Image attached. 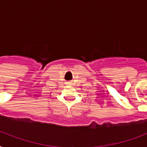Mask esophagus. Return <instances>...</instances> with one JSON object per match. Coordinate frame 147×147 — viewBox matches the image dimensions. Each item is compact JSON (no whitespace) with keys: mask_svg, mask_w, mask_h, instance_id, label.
Wrapping results in <instances>:
<instances>
[{"mask_svg":"<svg viewBox=\"0 0 147 147\" xmlns=\"http://www.w3.org/2000/svg\"><path fill=\"white\" fill-rule=\"evenodd\" d=\"M66 84L67 85H70V84H71V82H66Z\"/></svg>","mask_w":147,"mask_h":147,"instance_id":"34e87169","label":"esophagus"}]
</instances>
